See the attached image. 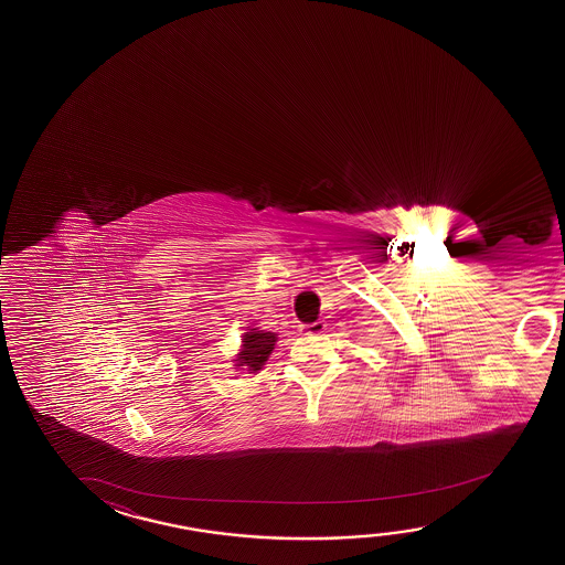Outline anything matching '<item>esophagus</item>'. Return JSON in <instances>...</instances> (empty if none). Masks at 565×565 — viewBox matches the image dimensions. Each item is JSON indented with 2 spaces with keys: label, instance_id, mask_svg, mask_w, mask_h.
<instances>
[{
  "label": "esophagus",
  "instance_id": "esophagus-1",
  "mask_svg": "<svg viewBox=\"0 0 565 565\" xmlns=\"http://www.w3.org/2000/svg\"><path fill=\"white\" fill-rule=\"evenodd\" d=\"M303 335H320L326 331V323L323 321H313V323H306L302 326Z\"/></svg>",
  "mask_w": 565,
  "mask_h": 565
}]
</instances>
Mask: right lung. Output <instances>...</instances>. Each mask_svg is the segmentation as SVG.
Instances as JSON below:
<instances>
[{"label":"right lung","mask_w":565,"mask_h":565,"mask_svg":"<svg viewBox=\"0 0 565 565\" xmlns=\"http://www.w3.org/2000/svg\"><path fill=\"white\" fill-rule=\"evenodd\" d=\"M277 341V333L263 331L259 328H247V331L242 335L239 353L232 359L234 366L237 371L257 374L265 366V362L269 361Z\"/></svg>","instance_id":"add662e5"}]
</instances>
